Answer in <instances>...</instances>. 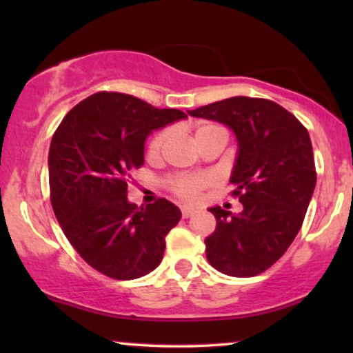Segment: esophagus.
I'll return each instance as SVG.
<instances>
[{
    "label": "esophagus",
    "instance_id": "34e87169",
    "mask_svg": "<svg viewBox=\"0 0 353 353\" xmlns=\"http://www.w3.org/2000/svg\"><path fill=\"white\" fill-rule=\"evenodd\" d=\"M181 212H182V217H184V219H188V217L192 216V214L196 212V210H194V209H190V208H182V209H181Z\"/></svg>",
    "mask_w": 353,
    "mask_h": 353
}]
</instances>
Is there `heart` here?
<instances>
[{"label":"heart","instance_id":"b5f03b06","mask_svg":"<svg viewBox=\"0 0 353 353\" xmlns=\"http://www.w3.org/2000/svg\"><path fill=\"white\" fill-rule=\"evenodd\" d=\"M221 129L219 125L214 124H204L199 125L196 129V141L197 144L201 143V139L209 132L217 131ZM169 132L168 131H159L156 136L152 137L151 143L148 145V154L149 157H157L163 151L165 141H168ZM216 182V177L210 172H199V174H182V176H174L168 181V188L171 189L174 196H177L182 201H197L202 194V190L210 188V185Z\"/></svg>","mask_w":353,"mask_h":353}]
</instances>
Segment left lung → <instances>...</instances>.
Instances as JSON below:
<instances>
[{"label": "left lung", "mask_w": 353, "mask_h": 353, "mask_svg": "<svg viewBox=\"0 0 353 353\" xmlns=\"http://www.w3.org/2000/svg\"><path fill=\"white\" fill-rule=\"evenodd\" d=\"M189 114L229 125L239 144L230 184L244 209H209L217 222L205 239L209 264L232 277L262 274L294 242L314 194L309 132L287 109L262 98L236 96Z\"/></svg>", "instance_id": "1"}]
</instances>
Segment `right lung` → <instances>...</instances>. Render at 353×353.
Segmentation results:
<instances>
[{
    "label": "right lung",
    "instance_id": "add662e5",
    "mask_svg": "<svg viewBox=\"0 0 353 353\" xmlns=\"http://www.w3.org/2000/svg\"><path fill=\"white\" fill-rule=\"evenodd\" d=\"M185 117L179 109L101 91L76 104L56 129L48 157L52 210L76 252L98 272L132 281L163 261L181 210L168 199L137 208L128 201V182L144 164L145 137Z\"/></svg>",
    "mask_w": 353,
    "mask_h": 353
}]
</instances>
